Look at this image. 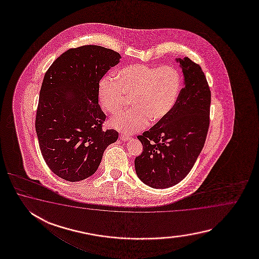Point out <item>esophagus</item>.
<instances>
[{"instance_id":"1","label":"esophagus","mask_w":259,"mask_h":259,"mask_svg":"<svg viewBox=\"0 0 259 259\" xmlns=\"http://www.w3.org/2000/svg\"><path fill=\"white\" fill-rule=\"evenodd\" d=\"M119 138H120V140H122V141H124V142H126V141H128V140H131V137H130V136H127V135H124V134H120V135H119Z\"/></svg>"}]
</instances>
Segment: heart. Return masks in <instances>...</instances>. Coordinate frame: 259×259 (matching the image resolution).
<instances>
[{
  "mask_svg": "<svg viewBox=\"0 0 259 259\" xmlns=\"http://www.w3.org/2000/svg\"><path fill=\"white\" fill-rule=\"evenodd\" d=\"M182 88V76L175 66H155L134 64L105 77L98 85L102 107L116 114L127 105L132 107L112 117L111 127L124 133H134L148 125L156 124L168 116Z\"/></svg>",
  "mask_w": 259,
  "mask_h": 259,
  "instance_id": "b5f03b06",
  "label": "heart"
}]
</instances>
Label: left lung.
Returning a JSON list of instances; mask_svg holds the SVG:
<instances>
[{
  "mask_svg": "<svg viewBox=\"0 0 259 259\" xmlns=\"http://www.w3.org/2000/svg\"><path fill=\"white\" fill-rule=\"evenodd\" d=\"M185 86L168 116L138 139L143 151L135 158L140 180L156 189L174 186L193 168L204 147L210 123L211 92L198 64L178 58Z\"/></svg>",
  "mask_w": 259,
  "mask_h": 259,
  "instance_id": "left-lung-1",
  "label": "left lung"
}]
</instances>
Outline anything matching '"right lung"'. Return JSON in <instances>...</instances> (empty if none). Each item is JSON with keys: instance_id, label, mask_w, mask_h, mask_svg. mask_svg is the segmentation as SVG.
Instances as JSON below:
<instances>
[{"instance_id": "1", "label": "right lung", "mask_w": 259, "mask_h": 259, "mask_svg": "<svg viewBox=\"0 0 259 259\" xmlns=\"http://www.w3.org/2000/svg\"><path fill=\"white\" fill-rule=\"evenodd\" d=\"M120 55L98 45L67 50L44 75L35 128L44 161L55 175L78 182L97 170L118 132L103 130L98 85Z\"/></svg>"}]
</instances>
